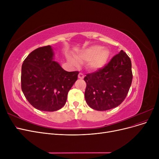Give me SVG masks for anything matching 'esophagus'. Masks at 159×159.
<instances>
[{
    "mask_svg": "<svg viewBox=\"0 0 159 159\" xmlns=\"http://www.w3.org/2000/svg\"><path fill=\"white\" fill-rule=\"evenodd\" d=\"M84 74H82V73H80V74H79V75H78V78H79V79H84Z\"/></svg>",
    "mask_w": 159,
    "mask_h": 159,
    "instance_id": "34e87169",
    "label": "esophagus"
}]
</instances>
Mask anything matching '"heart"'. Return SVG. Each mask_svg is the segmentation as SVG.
Masks as SVG:
<instances>
[{
    "label": "heart",
    "instance_id": "1",
    "mask_svg": "<svg viewBox=\"0 0 159 159\" xmlns=\"http://www.w3.org/2000/svg\"><path fill=\"white\" fill-rule=\"evenodd\" d=\"M109 56V52L106 48H102L100 46H92L84 50L76 56L80 61H89L88 66L91 70H98L105 66ZM73 64H78V61L74 59H70Z\"/></svg>",
    "mask_w": 159,
    "mask_h": 159
}]
</instances>
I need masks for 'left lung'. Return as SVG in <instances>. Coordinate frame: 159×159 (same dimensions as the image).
Returning a JSON list of instances; mask_svg holds the SVG:
<instances>
[{
    "label": "left lung",
    "instance_id": "8db88e82",
    "mask_svg": "<svg viewBox=\"0 0 159 159\" xmlns=\"http://www.w3.org/2000/svg\"><path fill=\"white\" fill-rule=\"evenodd\" d=\"M132 80L131 59L121 50L103 68L84 78L86 103L101 111L119 106L125 99Z\"/></svg>",
    "mask_w": 159,
    "mask_h": 159
}]
</instances>
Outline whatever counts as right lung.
I'll return each instance as SVG.
<instances>
[{"label":"right lung","mask_w":159,"mask_h":159,"mask_svg":"<svg viewBox=\"0 0 159 159\" xmlns=\"http://www.w3.org/2000/svg\"><path fill=\"white\" fill-rule=\"evenodd\" d=\"M50 46L32 51L23 61L21 88L32 106L44 111H55L65 105L68 91L79 72L66 71L54 61Z\"/></svg>","instance_id":"1"}]
</instances>
